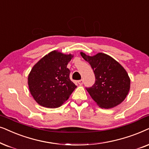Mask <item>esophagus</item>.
<instances>
[{
    "instance_id": "1",
    "label": "esophagus",
    "mask_w": 149,
    "mask_h": 149,
    "mask_svg": "<svg viewBox=\"0 0 149 149\" xmlns=\"http://www.w3.org/2000/svg\"><path fill=\"white\" fill-rule=\"evenodd\" d=\"M78 83L79 85H82L83 84V80H78Z\"/></svg>"
}]
</instances>
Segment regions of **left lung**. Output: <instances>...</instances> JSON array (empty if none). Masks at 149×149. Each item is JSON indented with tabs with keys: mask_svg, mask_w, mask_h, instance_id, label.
<instances>
[{
	"mask_svg": "<svg viewBox=\"0 0 149 149\" xmlns=\"http://www.w3.org/2000/svg\"><path fill=\"white\" fill-rule=\"evenodd\" d=\"M81 56L91 65L95 76L94 85L86 88L89 95L100 108L109 109L123 102L130 89V78L123 67L104 53L91 56Z\"/></svg>",
	"mask_w": 149,
	"mask_h": 149,
	"instance_id": "1",
	"label": "left lung"
}]
</instances>
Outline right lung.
Here are the masks:
<instances>
[{
	"label": "right lung",
	"mask_w": 149,
	"mask_h": 149,
	"mask_svg": "<svg viewBox=\"0 0 149 149\" xmlns=\"http://www.w3.org/2000/svg\"><path fill=\"white\" fill-rule=\"evenodd\" d=\"M73 55L52 51L32 68L28 77L31 94L40 106L56 108L68 100L77 86L69 78L67 64Z\"/></svg>",
	"instance_id": "add662e5"
}]
</instances>
